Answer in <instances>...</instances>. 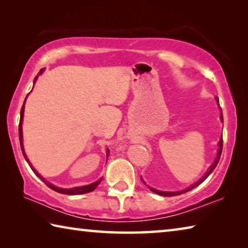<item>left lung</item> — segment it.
<instances>
[{"mask_svg": "<svg viewBox=\"0 0 248 248\" xmlns=\"http://www.w3.org/2000/svg\"><path fill=\"white\" fill-rule=\"evenodd\" d=\"M217 99H218V98H217ZM218 102H219V100H218ZM220 119H221V121L223 122V115H222V113H221V116H220ZM222 147H223V140H222V138H221V140H219V149H218V155H217V158H216V160H215V161H214V163H212L211 166H210V168L208 169V171H207V173H206V174H205V176L202 177V179L199 180V181L197 182V183H195L194 185L189 186L188 188H186V189H184V190H180V192H161V190H157V189H155V188H150V189L153 190L154 193L158 194V195H162V196H177V195H181V194H183V193L188 192V190H190V189L195 188V187H196V186H198L199 184L202 183V182L205 181V180L207 179V177L210 175V173L215 170V168L217 167V164H218L219 160H220V157H221V153H222Z\"/></svg>", "mask_w": 248, "mask_h": 248, "instance_id": "obj_1", "label": "left lung"}]
</instances>
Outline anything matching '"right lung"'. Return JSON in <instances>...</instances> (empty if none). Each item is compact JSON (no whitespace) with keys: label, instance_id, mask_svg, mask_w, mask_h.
<instances>
[{"label":"right lung","instance_id":"1","mask_svg":"<svg viewBox=\"0 0 248 248\" xmlns=\"http://www.w3.org/2000/svg\"><path fill=\"white\" fill-rule=\"evenodd\" d=\"M43 72V69H40V73L39 74H41ZM37 78H38V75L34 77V80L33 81H36L37 80ZM27 98V97H26ZM24 108H25V102H24V104H23V108H21V110H20V120H19V126H18V135H19V142H20V148H21V151H23V155H24V157H25V159H26V161L28 162V164L30 166V168H31V170L34 172V174H36L37 176H39L40 177V179L45 182V183L46 184V186H49V187L51 188V189H53V190H55V192H58V193H61V194H66V195H80V194H86V193H90V192H93V190H94L95 188H97V186L100 184V182L102 181V179H100V180H98L97 182H94V183H93V184H90V185H86V186H80V187H75V188H69V189H65V188H60V187H55L54 185H52V184H50V183H47V182H46L45 180L42 179V177L40 176V174H39V173L34 170V169L32 168V166H31V163L29 162V160H28V158L26 157V154H25V151H24V145H23V132H21V123H23V116H24Z\"/></svg>","mask_w":248,"mask_h":248}]
</instances>
